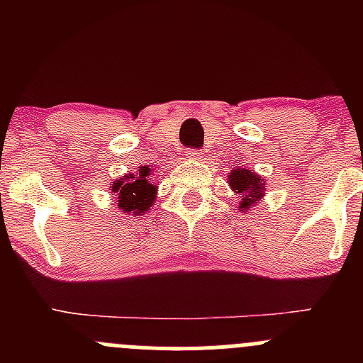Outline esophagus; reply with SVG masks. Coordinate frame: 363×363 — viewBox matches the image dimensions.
I'll list each match as a JSON object with an SVG mask.
<instances>
[{
    "instance_id": "esophagus-1",
    "label": "esophagus",
    "mask_w": 363,
    "mask_h": 363,
    "mask_svg": "<svg viewBox=\"0 0 363 363\" xmlns=\"http://www.w3.org/2000/svg\"><path fill=\"white\" fill-rule=\"evenodd\" d=\"M186 156H188L189 160H202V152L199 151V149H188V152H186Z\"/></svg>"
}]
</instances>
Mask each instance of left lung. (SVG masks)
Wrapping results in <instances>:
<instances>
[{
	"mask_svg": "<svg viewBox=\"0 0 363 363\" xmlns=\"http://www.w3.org/2000/svg\"><path fill=\"white\" fill-rule=\"evenodd\" d=\"M228 184L232 186L233 191L242 195L239 203L242 212L247 211L251 205L258 203L265 195V179L247 168H233L228 175Z\"/></svg>",
	"mask_w": 363,
	"mask_h": 363,
	"instance_id": "1",
	"label": "left lung"
}]
</instances>
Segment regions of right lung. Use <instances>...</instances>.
I'll list each match as a JSON object with an SVG mask.
<instances>
[{
    "instance_id": "right-lung-1",
    "label": "right lung",
    "mask_w": 363,
    "mask_h": 363,
    "mask_svg": "<svg viewBox=\"0 0 363 363\" xmlns=\"http://www.w3.org/2000/svg\"><path fill=\"white\" fill-rule=\"evenodd\" d=\"M156 186L152 184L151 168L140 167L137 174L123 175L119 181L112 184L113 195L117 196V207L121 212H133L135 214H144L145 211L152 207L156 199Z\"/></svg>"
}]
</instances>
